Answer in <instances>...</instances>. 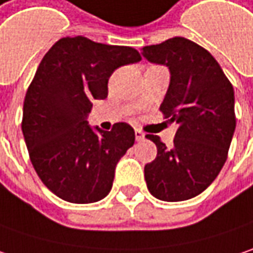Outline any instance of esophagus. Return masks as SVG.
Returning <instances> with one entry per match:
<instances>
[{"instance_id":"esophagus-1","label":"esophagus","mask_w":253,"mask_h":253,"mask_svg":"<svg viewBox=\"0 0 253 253\" xmlns=\"http://www.w3.org/2000/svg\"><path fill=\"white\" fill-rule=\"evenodd\" d=\"M134 134H136V140H137V141H141V140H144V133H143L141 130L136 128V130H134Z\"/></svg>"}]
</instances>
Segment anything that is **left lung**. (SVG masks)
<instances>
[{
  "instance_id": "obj_1",
  "label": "left lung",
  "mask_w": 253,
  "mask_h": 253,
  "mask_svg": "<svg viewBox=\"0 0 253 253\" xmlns=\"http://www.w3.org/2000/svg\"><path fill=\"white\" fill-rule=\"evenodd\" d=\"M141 50L148 62L170 69L160 110L178 125L172 147L146 136L157 157L144 166V178L153 197L185 201L210 187L225 164L236 126L234 87L214 56L190 39L175 37Z\"/></svg>"
}]
</instances>
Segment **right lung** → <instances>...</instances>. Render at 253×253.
I'll list each match as a JSON object with an SVG mask.
<instances>
[{
  "instance_id": "obj_1",
  "label": "right lung",
  "mask_w": 253,
  "mask_h": 253,
  "mask_svg": "<svg viewBox=\"0 0 253 253\" xmlns=\"http://www.w3.org/2000/svg\"><path fill=\"white\" fill-rule=\"evenodd\" d=\"M140 61L130 46L66 37L39 63L24 100L22 133L41 181L62 200L96 203L112 190L116 166L134 144V130L127 123L93 130L86 119L92 102L107 97L112 73Z\"/></svg>"
}]
</instances>
